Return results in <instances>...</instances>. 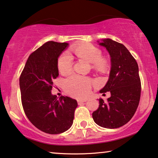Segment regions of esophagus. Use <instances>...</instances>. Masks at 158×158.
<instances>
[{"instance_id": "esophagus-1", "label": "esophagus", "mask_w": 158, "mask_h": 158, "mask_svg": "<svg viewBox=\"0 0 158 158\" xmlns=\"http://www.w3.org/2000/svg\"><path fill=\"white\" fill-rule=\"evenodd\" d=\"M85 102H86V100H78L77 101V103H78L79 105L81 104V103H85Z\"/></svg>"}]
</instances>
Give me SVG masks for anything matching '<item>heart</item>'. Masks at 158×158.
<instances>
[{
    "mask_svg": "<svg viewBox=\"0 0 158 158\" xmlns=\"http://www.w3.org/2000/svg\"><path fill=\"white\" fill-rule=\"evenodd\" d=\"M73 53L77 57L91 63V67L95 71L105 73L108 71L109 63L102 57V51L90 43H84L72 48ZM57 67L60 74H69L72 69V59L67 53L59 56ZM91 81L87 77L72 75L64 81V88L67 92L77 98H84L91 92Z\"/></svg>",
    "mask_w": 158,
    "mask_h": 158,
    "instance_id": "b5f03b06",
    "label": "heart"
}]
</instances>
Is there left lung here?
Wrapping results in <instances>:
<instances>
[{
  "label": "left lung",
  "instance_id": "left-lung-1",
  "mask_svg": "<svg viewBox=\"0 0 158 158\" xmlns=\"http://www.w3.org/2000/svg\"><path fill=\"white\" fill-rule=\"evenodd\" d=\"M110 56L109 78L101 93L110 91V97L99 99V106L93 112L95 123L106 128H117L132 118L139 104L141 82L138 63L123 44L110 39L99 43Z\"/></svg>",
  "mask_w": 158,
  "mask_h": 158
}]
</instances>
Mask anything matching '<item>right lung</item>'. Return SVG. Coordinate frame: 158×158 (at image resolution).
Listing matches in <instances>:
<instances>
[{
  "label": "right lung",
  "mask_w": 158,
  "mask_h": 158,
  "mask_svg": "<svg viewBox=\"0 0 158 158\" xmlns=\"http://www.w3.org/2000/svg\"><path fill=\"white\" fill-rule=\"evenodd\" d=\"M68 43L49 41L28 57L20 77L21 102L29 121L39 130L60 134L73 123L75 99L51 94L53 80L59 76L57 60Z\"/></svg>",
  "instance_id": "obj_1"
}]
</instances>
